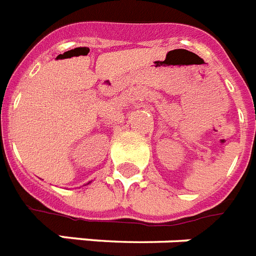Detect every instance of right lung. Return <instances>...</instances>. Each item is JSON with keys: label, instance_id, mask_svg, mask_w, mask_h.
<instances>
[{"label": "right lung", "instance_id": "add662e5", "mask_svg": "<svg viewBox=\"0 0 256 256\" xmlns=\"http://www.w3.org/2000/svg\"><path fill=\"white\" fill-rule=\"evenodd\" d=\"M88 184H90V182H88Z\"/></svg>", "mask_w": 256, "mask_h": 256}]
</instances>
